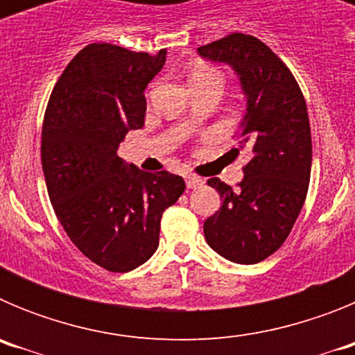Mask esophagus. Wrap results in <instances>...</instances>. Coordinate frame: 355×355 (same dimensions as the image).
Listing matches in <instances>:
<instances>
[{"label":"esophagus","mask_w":355,"mask_h":355,"mask_svg":"<svg viewBox=\"0 0 355 355\" xmlns=\"http://www.w3.org/2000/svg\"><path fill=\"white\" fill-rule=\"evenodd\" d=\"M184 180H187V187L192 188V190H196V188H200L202 184H205V181L200 180V178H197V175H193V174H188Z\"/></svg>","instance_id":"esophagus-1"}]
</instances>
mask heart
<instances>
[{
    "mask_svg": "<svg viewBox=\"0 0 355 355\" xmlns=\"http://www.w3.org/2000/svg\"><path fill=\"white\" fill-rule=\"evenodd\" d=\"M202 78H220V76H218V72L213 71V69H209V67H197L196 71L192 72L190 81H192V80H202Z\"/></svg>",
    "mask_w": 355,
    "mask_h": 355,
    "instance_id": "1",
    "label": "heart"
}]
</instances>
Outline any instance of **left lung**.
I'll return each mask as SVG.
<instances>
[{
	"instance_id": "8db88e82",
	"label": "left lung",
	"mask_w": 355,
	"mask_h": 355,
	"mask_svg": "<svg viewBox=\"0 0 355 355\" xmlns=\"http://www.w3.org/2000/svg\"><path fill=\"white\" fill-rule=\"evenodd\" d=\"M197 53L236 72L247 105L233 150L252 155L236 190L208 180L222 205L206 218L205 238L222 258L252 265L283 245L306 200L313 158L306 101L290 69L256 37L233 33Z\"/></svg>"
}]
</instances>
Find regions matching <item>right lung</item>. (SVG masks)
Listing matches in <instances>:
<instances>
[{
  "instance_id": "add662e5",
  "label": "right lung",
  "mask_w": 355,
  "mask_h": 355,
  "mask_svg": "<svg viewBox=\"0 0 355 355\" xmlns=\"http://www.w3.org/2000/svg\"><path fill=\"white\" fill-rule=\"evenodd\" d=\"M167 51L89 44L62 72L42 126V168L62 227L110 272H130L156 252L163 211L184 192L181 175L144 172L117 155L146 119L144 90Z\"/></svg>"
}]
</instances>
